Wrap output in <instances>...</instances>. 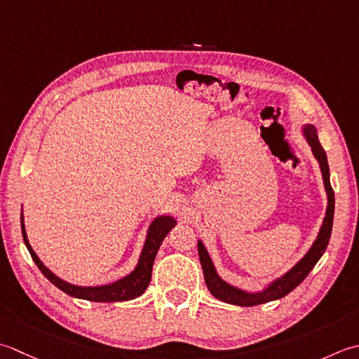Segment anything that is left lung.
I'll return each mask as SVG.
<instances>
[{
  "label": "left lung",
  "instance_id": "8db88e82",
  "mask_svg": "<svg viewBox=\"0 0 359 359\" xmlns=\"http://www.w3.org/2000/svg\"><path fill=\"white\" fill-rule=\"evenodd\" d=\"M302 135L305 137V141L309 142V145L311 147L313 156L316 158V161L319 163V169H320V173H323L324 187L327 194L325 217L323 220V224H320L318 237L314 238L310 250L305 252L304 257L299 260L294 266H291L288 271L283 273L282 276L276 277L274 280L266 283L265 287L259 291L241 290L223 280L220 274L217 273L215 265L210 259L206 246H204L201 240H198V255H200L201 268L204 273V282H206L210 294L217 299H220L222 302L240 305V306H252V305L277 301V299L287 296L288 292L294 290L297 285L301 283L306 276H309V273L314 268V265H316L318 260L323 257V254L327 250L328 240H330V236H332L333 214H334V194L330 184V169H328L325 151L318 139L316 127H314L313 123H305L302 127Z\"/></svg>",
  "mask_w": 359,
  "mask_h": 359
}]
</instances>
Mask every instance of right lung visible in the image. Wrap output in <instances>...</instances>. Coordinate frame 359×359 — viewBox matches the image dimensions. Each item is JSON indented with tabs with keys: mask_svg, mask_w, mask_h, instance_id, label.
Segmentation results:
<instances>
[{
	"mask_svg": "<svg viewBox=\"0 0 359 359\" xmlns=\"http://www.w3.org/2000/svg\"><path fill=\"white\" fill-rule=\"evenodd\" d=\"M175 224H177V220H175L172 215H158L156 218H153V222L150 223L147 229V236H145L141 255H139V260L133 271L111 283L99 285V287H82V285H74L60 279V277L55 276L48 266H45V263L39 259V255L35 254L27 240L23 209H21V231H23V240L27 251L32 255L35 265L39 266V269L45 274L46 279L50 283H54L58 290H62L63 292H67V294L72 297L85 299V301L91 302H123L141 296L142 292L147 290L150 283L153 262H155L159 246L163 243L167 233L172 231V228H175Z\"/></svg>",
	"mask_w": 359,
	"mask_h": 359,
	"instance_id": "right-lung-1",
	"label": "right lung"
}]
</instances>
